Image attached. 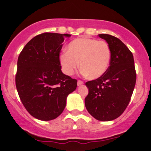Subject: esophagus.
<instances>
[{
	"mask_svg": "<svg viewBox=\"0 0 151 151\" xmlns=\"http://www.w3.org/2000/svg\"><path fill=\"white\" fill-rule=\"evenodd\" d=\"M83 84H84V83H83V81H82V80H78V81H77V85H78V86Z\"/></svg>",
	"mask_w": 151,
	"mask_h": 151,
	"instance_id": "34e87169",
	"label": "esophagus"
}]
</instances>
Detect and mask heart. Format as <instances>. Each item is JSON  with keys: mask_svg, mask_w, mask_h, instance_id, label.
I'll return each mask as SVG.
<instances>
[{"mask_svg": "<svg viewBox=\"0 0 151 151\" xmlns=\"http://www.w3.org/2000/svg\"><path fill=\"white\" fill-rule=\"evenodd\" d=\"M110 60L111 50L106 42L86 37L71 41L66 47V52L60 55V66L66 75H72L80 66L82 73L91 80L101 77Z\"/></svg>", "mask_w": 151, "mask_h": 151, "instance_id": "heart-1", "label": "heart"}]
</instances>
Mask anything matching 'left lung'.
<instances>
[{
    "mask_svg": "<svg viewBox=\"0 0 151 151\" xmlns=\"http://www.w3.org/2000/svg\"><path fill=\"white\" fill-rule=\"evenodd\" d=\"M109 45L111 60L106 72L85 85L88 94L85 99L88 112L98 121H109L122 115L131 100L136 84L133 55L118 38L99 34Z\"/></svg>",
    "mask_w": 151,
    "mask_h": 151,
    "instance_id": "left-lung-1",
    "label": "left lung"
}]
</instances>
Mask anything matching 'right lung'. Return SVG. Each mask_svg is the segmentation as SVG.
I'll list each match as a JSON object with an SVG mask.
<instances>
[{
  "mask_svg": "<svg viewBox=\"0 0 151 151\" xmlns=\"http://www.w3.org/2000/svg\"><path fill=\"white\" fill-rule=\"evenodd\" d=\"M70 34L44 33L33 37L21 51L15 83L26 110L41 121L55 119L63 112L66 98L77 80L63 74L60 53Z\"/></svg>",
  "mask_w": 151,
  "mask_h": 151,
  "instance_id": "obj_1",
  "label": "right lung"
}]
</instances>
